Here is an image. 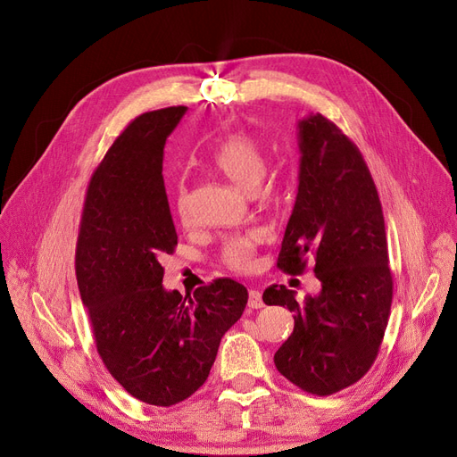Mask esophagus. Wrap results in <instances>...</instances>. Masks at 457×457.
<instances>
[{
    "mask_svg": "<svg viewBox=\"0 0 457 457\" xmlns=\"http://www.w3.org/2000/svg\"><path fill=\"white\" fill-rule=\"evenodd\" d=\"M247 305H250L252 309L265 307V303H262L261 292H257V289H250V297H247Z\"/></svg>",
    "mask_w": 457,
    "mask_h": 457,
    "instance_id": "obj_1",
    "label": "esophagus"
}]
</instances>
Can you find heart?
I'll use <instances>...</instances> for the list:
<instances>
[{
    "instance_id": "obj_1",
    "label": "heart",
    "mask_w": 457,
    "mask_h": 457,
    "mask_svg": "<svg viewBox=\"0 0 457 457\" xmlns=\"http://www.w3.org/2000/svg\"><path fill=\"white\" fill-rule=\"evenodd\" d=\"M212 163L215 165L217 171L223 173L234 185L245 192L257 190L269 165L265 146L250 133H234L227 137V139L215 148ZM173 207L179 219L188 220V195L185 187H179L173 200ZM261 232L257 230L232 237L223 244L220 257H223V261L234 270L252 269L253 255L257 245L261 244Z\"/></svg>"
}]
</instances>
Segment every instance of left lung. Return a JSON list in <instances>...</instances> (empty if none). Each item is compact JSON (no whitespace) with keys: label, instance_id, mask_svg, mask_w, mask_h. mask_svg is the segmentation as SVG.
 <instances>
[{"label":"left lung","instance_id":"1","mask_svg":"<svg viewBox=\"0 0 457 457\" xmlns=\"http://www.w3.org/2000/svg\"><path fill=\"white\" fill-rule=\"evenodd\" d=\"M299 187L278 267L301 274L314 261L322 289L297 301L269 286L267 305L294 312V331L274 364L299 389L326 396L361 379L379 353L391 314L393 276L378 188L361 150L334 121L297 123Z\"/></svg>","mask_w":457,"mask_h":457}]
</instances>
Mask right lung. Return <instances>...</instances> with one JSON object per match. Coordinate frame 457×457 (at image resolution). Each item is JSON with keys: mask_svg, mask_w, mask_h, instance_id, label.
<instances>
[{"mask_svg": "<svg viewBox=\"0 0 457 457\" xmlns=\"http://www.w3.org/2000/svg\"><path fill=\"white\" fill-rule=\"evenodd\" d=\"M185 112L154 110L121 131L91 177L76 245L96 351L123 389L152 406H173L200 389L247 303V289L230 278L192 297L162 286L160 259L177 245L163 146Z\"/></svg>", "mask_w": 457, "mask_h": 457, "instance_id": "1", "label": "right lung"}]
</instances>
